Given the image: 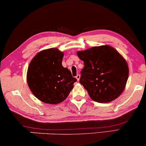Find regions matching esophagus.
Returning <instances> with one entry per match:
<instances>
[{"label":"esophagus","mask_w":146,"mask_h":146,"mask_svg":"<svg viewBox=\"0 0 146 146\" xmlns=\"http://www.w3.org/2000/svg\"><path fill=\"white\" fill-rule=\"evenodd\" d=\"M76 78L77 79L78 81H79L80 78V74H77L76 76Z\"/></svg>","instance_id":"34e87169"}]
</instances>
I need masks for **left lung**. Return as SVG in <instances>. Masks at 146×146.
Returning <instances> with one entry per match:
<instances>
[{
	"label": "left lung",
	"instance_id": "obj_1",
	"mask_svg": "<svg viewBox=\"0 0 146 146\" xmlns=\"http://www.w3.org/2000/svg\"><path fill=\"white\" fill-rule=\"evenodd\" d=\"M77 55L84 63L80 83L99 103L114 100L124 90L129 75L127 62L109 45L94 46Z\"/></svg>",
	"mask_w": 146,
	"mask_h": 146
}]
</instances>
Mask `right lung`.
Returning a JSON list of instances; mask_svg holds the SVG:
<instances>
[{
    "instance_id": "add662e5",
    "label": "right lung",
    "mask_w": 146,
    "mask_h": 146,
    "mask_svg": "<svg viewBox=\"0 0 146 146\" xmlns=\"http://www.w3.org/2000/svg\"><path fill=\"white\" fill-rule=\"evenodd\" d=\"M64 53L48 48L35 55L28 68L27 83L32 93L42 102L57 104L65 100L77 81L62 66Z\"/></svg>"
}]
</instances>
